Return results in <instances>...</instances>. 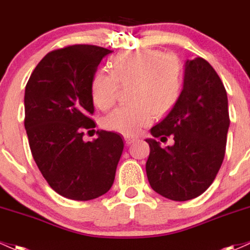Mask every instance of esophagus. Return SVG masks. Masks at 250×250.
I'll use <instances>...</instances> for the list:
<instances>
[{"label": "esophagus", "instance_id": "34e87169", "mask_svg": "<svg viewBox=\"0 0 250 250\" xmlns=\"http://www.w3.org/2000/svg\"><path fill=\"white\" fill-rule=\"evenodd\" d=\"M125 144H127L128 146H129V145H131V144H133V142H135V141H136V139L130 138V136H125Z\"/></svg>", "mask_w": 250, "mask_h": 250}]
</instances>
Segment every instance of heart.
Returning <instances> with one entry per match:
<instances>
[{"label":"heart","instance_id":"1","mask_svg":"<svg viewBox=\"0 0 250 250\" xmlns=\"http://www.w3.org/2000/svg\"><path fill=\"white\" fill-rule=\"evenodd\" d=\"M111 72L98 70L90 84L92 102L105 110L116 101L119 83H133L134 104L115 109L103 121L106 129L134 136L154 119L168 112L183 90V66L173 54L158 49H138L121 53L110 62Z\"/></svg>","mask_w":250,"mask_h":250}]
</instances>
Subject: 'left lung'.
I'll return each mask as SVG.
<instances>
[{
  "label": "left lung",
  "mask_w": 250,
  "mask_h": 250,
  "mask_svg": "<svg viewBox=\"0 0 250 250\" xmlns=\"http://www.w3.org/2000/svg\"><path fill=\"white\" fill-rule=\"evenodd\" d=\"M229 125L221 78L207 60H186L179 101L150 129L161 140L172 135L174 145L161 148L155 139L146 140L150 147L146 163L150 188L177 202L201 196L223 163Z\"/></svg>",
  "instance_id": "8db88e82"
}]
</instances>
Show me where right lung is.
Returning a JSON list of instances; mask_svg holds the SVG:
<instances>
[{
    "instance_id": "add662e5",
    "label": "right lung",
    "mask_w": 250,
    "mask_h": 250,
    "mask_svg": "<svg viewBox=\"0 0 250 250\" xmlns=\"http://www.w3.org/2000/svg\"><path fill=\"white\" fill-rule=\"evenodd\" d=\"M112 51L73 45L46 54L24 89V128L33 158L52 188L73 201H90L112 186L123 152L119 134L98 130L84 141L83 130L95 127L90 92L92 76Z\"/></svg>"
}]
</instances>
